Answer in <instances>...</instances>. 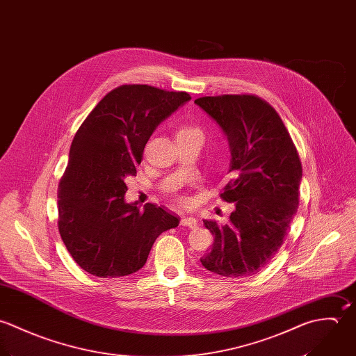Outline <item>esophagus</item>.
<instances>
[{
    "label": "esophagus",
    "mask_w": 356,
    "mask_h": 356,
    "mask_svg": "<svg viewBox=\"0 0 356 356\" xmlns=\"http://www.w3.org/2000/svg\"><path fill=\"white\" fill-rule=\"evenodd\" d=\"M180 224H181V225H184V227L195 228V227L198 225V221H197L194 217H187V216H184V217H181Z\"/></svg>",
    "instance_id": "obj_1"
}]
</instances>
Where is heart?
Segmentation results:
<instances>
[{
  "label": "heart",
  "mask_w": 356,
  "mask_h": 356,
  "mask_svg": "<svg viewBox=\"0 0 356 356\" xmlns=\"http://www.w3.org/2000/svg\"><path fill=\"white\" fill-rule=\"evenodd\" d=\"M190 132H201L198 128H195V127H190V125H186V127H181L180 129H179V132L177 134H190ZM179 202L181 204V205H188L190 204V200L187 198V197H179Z\"/></svg>",
  "instance_id": "heart-1"
}]
</instances>
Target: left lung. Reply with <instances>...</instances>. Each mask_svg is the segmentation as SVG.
<instances>
[{
	"mask_svg": "<svg viewBox=\"0 0 356 356\" xmlns=\"http://www.w3.org/2000/svg\"><path fill=\"white\" fill-rule=\"evenodd\" d=\"M195 104L227 135L234 177L220 198L235 205L227 224L204 220L214 242L201 263L221 277H252L284 245L298 208L301 161L280 114L261 97L204 96Z\"/></svg>",
	"mask_w": 356,
	"mask_h": 356,
	"instance_id": "obj_1",
	"label": "left lung"
}]
</instances>
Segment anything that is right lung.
Listing matches in <instances>:
<instances>
[{"mask_svg":"<svg viewBox=\"0 0 356 356\" xmlns=\"http://www.w3.org/2000/svg\"><path fill=\"white\" fill-rule=\"evenodd\" d=\"M191 97L151 85H121L89 113L72 139L59 181L58 227L74 261L90 275L139 271L155 239L179 225L166 209L127 204V176H136L144 147L161 121Z\"/></svg>","mask_w":356,"mask_h":356,"instance_id":"add662e5","label":"right lung"}]
</instances>
